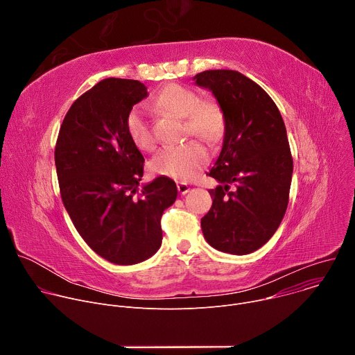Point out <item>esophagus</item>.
I'll return each mask as SVG.
<instances>
[{
  "label": "esophagus",
  "instance_id": "obj_1",
  "mask_svg": "<svg viewBox=\"0 0 355 355\" xmlns=\"http://www.w3.org/2000/svg\"><path fill=\"white\" fill-rule=\"evenodd\" d=\"M177 188H178V192H180L181 195L188 193L189 189H191V187H189L187 182H178V184H177Z\"/></svg>",
  "mask_w": 355,
  "mask_h": 355
}]
</instances>
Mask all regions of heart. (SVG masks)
<instances>
[{
    "instance_id": "1",
    "label": "heart",
    "mask_w": 355,
    "mask_h": 355,
    "mask_svg": "<svg viewBox=\"0 0 355 355\" xmlns=\"http://www.w3.org/2000/svg\"><path fill=\"white\" fill-rule=\"evenodd\" d=\"M155 104L159 110L182 119V133L196 136L208 144L218 143L225 132V118L214 101H200L199 95L180 84L167 85ZM126 130L135 146L151 151L156 146L153 130L140 105L133 107L126 116ZM207 147L198 140H188L178 146L164 147L151 159L150 170L155 174L187 181L193 178L208 163Z\"/></svg>"
}]
</instances>
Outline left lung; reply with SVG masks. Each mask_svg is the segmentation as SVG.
<instances>
[{
    "mask_svg": "<svg viewBox=\"0 0 355 355\" xmlns=\"http://www.w3.org/2000/svg\"><path fill=\"white\" fill-rule=\"evenodd\" d=\"M195 84L215 95L225 118L220 155L209 171L212 208L202 233L216 250L244 256L263 247L285 215L293 162L285 123L271 96L234 70H207Z\"/></svg>",
    "mask_w": 355,
    "mask_h": 355,
    "instance_id": "1",
    "label": "left lung"
}]
</instances>
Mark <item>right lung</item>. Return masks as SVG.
I'll return each instance as SVG.
<instances>
[{"label":"right lung","mask_w":355,"mask_h":355,"mask_svg":"<svg viewBox=\"0 0 355 355\" xmlns=\"http://www.w3.org/2000/svg\"><path fill=\"white\" fill-rule=\"evenodd\" d=\"M147 95L137 80L99 81L70 107L55 148L73 225L98 256L119 266L141 263L160 248V220L177 198L167 177L139 187L144 157L128 135L126 116Z\"/></svg>","instance_id":"obj_1"}]
</instances>
